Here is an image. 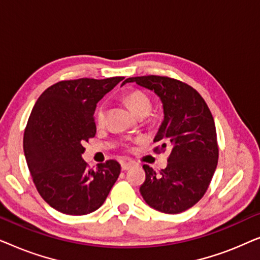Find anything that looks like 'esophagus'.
<instances>
[{
  "label": "esophagus",
  "instance_id": "obj_1",
  "mask_svg": "<svg viewBox=\"0 0 260 260\" xmlns=\"http://www.w3.org/2000/svg\"><path fill=\"white\" fill-rule=\"evenodd\" d=\"M120 166H122V170H127L133 165H131V163H129V162H122V165H120Z\"/></svg>",
  "mask_w": 260,
  "mask_h": 260
}]
</instances>
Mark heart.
Instances as JSON below:
<instances>
[{
  "label": "heart",
  "instance_id": "heart-1",
  "mask_svg": "<svg viewBox=\"0 0 260 260\" xmlns=\"http://www.w3.org/2000/svg\"><path fill=\"white\" fill-rule=\"evenodd\" d=\"M126 104L130 106L131 110L136 113L137 116L143 115V113H149L151 110V102L149 97L142 91H134L125 97ZM106 118V105L102 104L95 110L94 120L95 125L98 127H103L105 125Z\"/></svg>",
  "mask_w": 260,
  "mask_h": 260
}]
</instances>
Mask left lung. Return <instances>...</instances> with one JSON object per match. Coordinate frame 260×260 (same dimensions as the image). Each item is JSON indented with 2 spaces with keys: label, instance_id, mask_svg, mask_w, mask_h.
I'll use <instances>...</instances> for the list:
<instances>
[{
  "label": "left lung",
  "instance_id": "obj_1",
  "mask_svg": "<svg viewBox=\"0 0 260 260\" xmlns=\"http://www.w3.org/2000/svg\"><path fill=\"white\" fill-rule=\"evenodd\" d=\"M154 91L161 99L165 118L154 138L155 152L170 149L167 168L159 174L144 165L140 188L144 201L156 211L177 214L193 207L208 189L218 165L214 119L200 93L186 83L161 76L127 78Z\"/></svg>",
  "mask_w": 260,
  "mask_h": 260
}]
</instances>
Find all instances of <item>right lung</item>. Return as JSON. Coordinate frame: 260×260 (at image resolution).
<instances>
[{"label":"right lung","instance_id":"add662e5","mask_svg":"<svg viewBox=\"0 0 260 260\" xmlns=\"http://www.w3.org/2000/svg\"><path fill=\"white\" fill-rule=\"evenodd\" d=\"M124 77L59 81L35 103L23 135V151L39 194L69 215L94 212L120 174L115 159L88 169L81 157L85 142L94 137L97 103Z\"/></svg>","mask_w":260,"mask_h":260}]
</instances>
